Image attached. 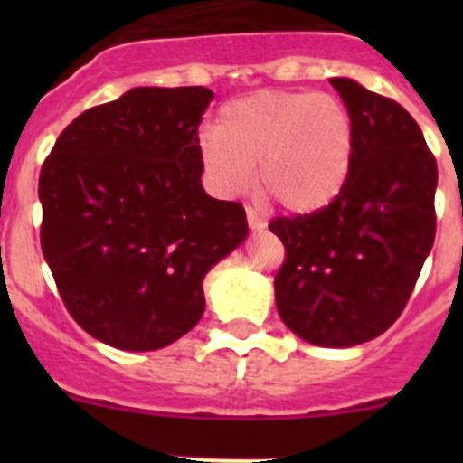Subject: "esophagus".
<instances>
[{"mask_svg":"<svg viewBox=\"0 0 463 463\" xmlns=\"http://www.w3.org/2000/svg\"><path fill=\"white\" fill-rule=\"evenodd\" d=\"M246 219H249V226L253 228V231H260V228H264V219L260 217L258 210H255L253 205H246Z\"/></svg>","mask_w":463,"mask_h":463,"instance_id":"obj_1","label":"esophagus"}]
</instances>
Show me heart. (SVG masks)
Instances as JSON below:
<instances>
[{"label": "heart", "instance_id": "obj_1", "mask_svg": "<svg viewBox=\"0 0 463 463\" xmlns=\"http://www.w3.org/2000/svg\"><path fill=\"white\" fill-rule=\"evenodd\" d=\"M352 152V116L329 93L261 89L226 102L213 134L202 137L203 170L217 193H249L258 163L261 193L300 214L338 197Z\"/></svg>", "mask_w": 463, "mask_h": 463}]
</instances>
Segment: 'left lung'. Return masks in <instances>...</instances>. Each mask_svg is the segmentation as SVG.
<instances>
[{"mask_svg": "<svg viewBox=\"0 0 463 463\" xmlns=\"http://www.w3.org/2000/svg\"><path fill=\"white\" fill-rule=\"evenodd\" d=\"M329 82L352 116V167L329 205L269 223L284 244L275 305L307 343L352 347L390 329L412 296L437 231V161L399 102Z\"/></svg>", "mask_w": 463, "mask_h": 463, "instance_id": "obj_1", "label": "left lung"}]
</instances>
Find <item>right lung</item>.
I'll return each mask as SVG.
<instances>
[{"instance_id":"right-lung-1","label":"right lung","mask_w":463,"mask_h":463,"mask_svg":"<svg viewBox=\"0 0 463 463\" xmlns=\"http://www.w3.org/2000/svg\"><path fill=\"white\" fill-rule=\"evenodd\" d=\"M205 87H137L82 111L40 172V244L71 318L152 352L203 314V275L244 241L240 202L202 185Z\"/></svg>"}]
</instances>
